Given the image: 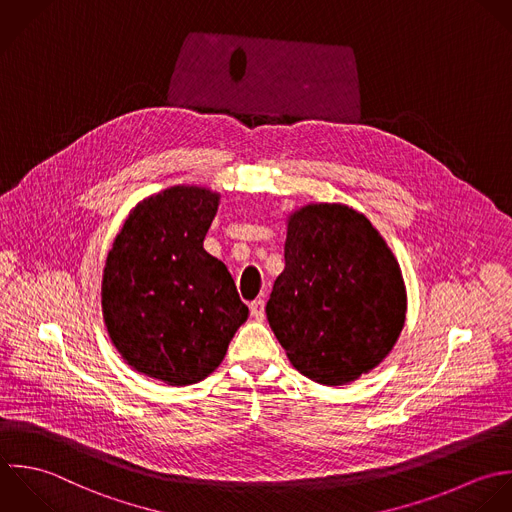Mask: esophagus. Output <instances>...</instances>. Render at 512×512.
<instances>
[{
  "label": "esophagus",
  "instance_id": "34e87169",
  "mask_svg": "<svg viewBox=\"0 0 512 512\" xmlns=\"http://www.w3.org/2000/svg\"><path fill=\"white\" fill-rule=\"evenodd\" d=\"M249 309H251V317H253L255 321H263V319H265V301H263V299L253 301V303L249 305Z\"/></svg>",
  "mask_w": 512,
  "mask_h": 512
}]
</instances>
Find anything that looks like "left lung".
Instances as JSON below:
<instances>
[{
    "label": "left lung",
    "mask_w": 512,
    "mask_h": 512,
    "mask_svg": "<svg viewBox=\"0 0 512 512\" xmlns=\"http://www.w3.org/2000/svg\"><path fill=\"white\" fill-rule=\"evenodd\" d=\"M265 311L291 365L337 387L389 355L407 295L399 263L371 221L347 205L319 203L289 217L285 269Z\"/></svg>",
    "instance_id": "obj_1"
}]
</instances>
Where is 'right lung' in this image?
<instances>
[{
  "label": "right lung",
  "instance_id": "1",
  "mask_svg": "<svg viewBox=\"0 0 512 512\" xmlns=\"http://www.w3.org/2000/svg\"><path fill=\"white\" fill-rule=\"evenodd\" d=\"M219 195L171 187L141 201L107 255L101 307L119 355L167 385L203 381L249 309L227 267L203 249Z\"/></svg>",
  "mask_w": 512,
  "mask_h": 512
}]
</instances>
